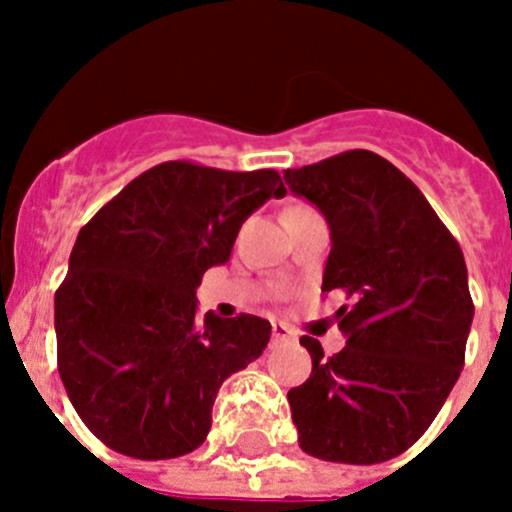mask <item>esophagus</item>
<instances>
[{
    "label": "esophagus",
    "instance_id": "34e87169",
    "mask_svg": "<svg viewBox=\"0 0 512 512\" xmlns=\"http://www.w3.org/2000/svg\"><path fill=\"white\" fill-rule=\"evenodd\" d=\"M293 338V331H290V326H285V323H272V343H280V341H290Z\"/></svg>",
    "mask_w": 512,
    "mask_h": 512
}]
</instances>
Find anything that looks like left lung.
Returning <instances> with one entry per match:
<instances>
[{
	"instance_id": "8db88e82",
	"label": "left lung",
	"mask_w": 512,
	"mask_h": 512,
	"mask_svg": "<svg viewBox=\"0 0 512 512\" xmlns=\"http://www.w3.org/2000/svg\"><path fill=\"white\" fill-rule=\"evenodd\" d=\"M293 194L331 227L323 293L346 295L336 321L346 348L323 356L303 336L313 371L288 391L300 450L376 465L409 450L465 366L472 326L460 245L422 191L374 151H346L285 171Z\"/></svg>"
}]
</instances>
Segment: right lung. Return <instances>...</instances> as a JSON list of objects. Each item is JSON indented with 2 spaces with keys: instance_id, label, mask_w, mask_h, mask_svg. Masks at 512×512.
<instances>
[{
  "instance_id": "obj_1",
  "label": "right lung",
  "mask_w": 512,
  "mask_h": 512,
  "mask_svg": "<svg viewBox=\"0 0 512 512\" xmlns=\"http://www.w3.org/2000/svg\"><path fill=\"white\" fill-rule=\"evenodd\" d=\"M270 197H285L278 171L166 161L80 229L55 293L57 371L111 450L136 460L197 450L219 386L265 351V318L207 313L199 323L197 288Z\"/></svg>"
}]
</instances>
